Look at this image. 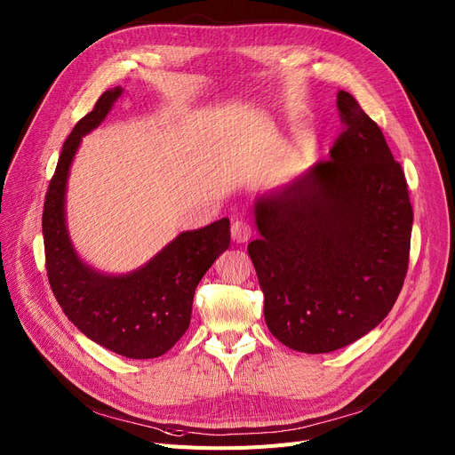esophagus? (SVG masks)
Instances as JSON below:
<instances>
[{
    "mask_svg": "<svg viewBox=\"0 0 455 455\" xmlns=\"http://www.w3.org/2000/svg\"><path fill=\"white\" fill-rule=\"evenodd\" d=\"M230 234H232V240L235 243H245L251 237L252 230L245 221H234L230 227Z\"/></svg>",
    "mask_w": 455,
    "mask_h": 455,
    "instance_id": "34e87169",
    "label": "esophagus"
}]
</instances>
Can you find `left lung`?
Here are the masks:
<instances>
[{
	"label": "left lung",
	"instance_id": "8db88e82",
	"mask_svg": "<svg viewBox=\"0 0 455 455\" xmlns=\"http://www.w3.org/2000/svg\"><path fill=\"white\" fill-rule=\"evenodd\" d=\"M330 158L254 201L247 251L273 336L297 352L343 348L387 317L408 273L413 208L379 127L338 92Z\"/></svg>",
	"mask_w": 455,
	"mask_h": 455
}]
</instances>
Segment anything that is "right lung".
<instances>
[{"label": "right lung", "instance_id": "1", "mask_svg": "<svg viewBox=\"0 0 455 455\" xmlns=\"http://www.w3.org/2000/svg\"><path fill=\"white\" fill-rule=\"evenodd\" d=\"M122 93L119 86L107 90L64 141L44 203L45 267L62 312L88 339L132 360H151L188 330L197 283L230 245V221L180 232L127 275L101 273L81 259L66 223L69 167L83 136L105 122Z\"/></svg>", "mask_w": 455, "mask_h": 455}]
</instances>
